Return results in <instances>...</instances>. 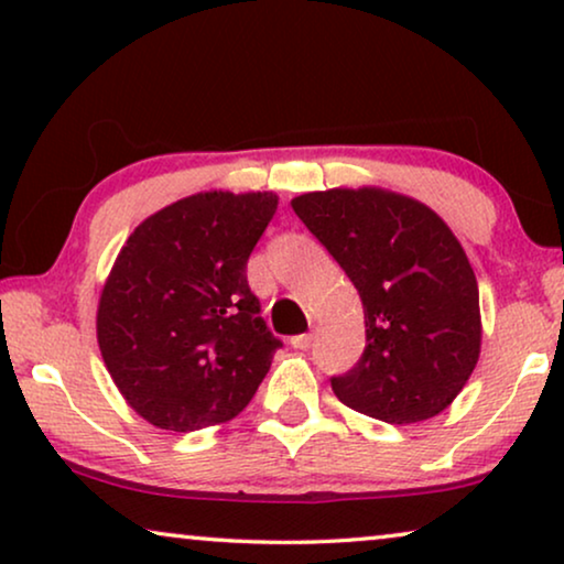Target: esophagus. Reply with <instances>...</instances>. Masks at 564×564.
<instances>
[{
    "instance_id": "34e87169",
    "label": "esophagus",
    "mask_w": 564,
    "mask_h": 564,
    "mask_svg": "<svg viewBox=\"0 0 564 564\" xmlns=\"http://www.w3.org/2000/svg\"><path fill=\"white\" fill-rule=\"evenodd\" d=\"M292 346H295V349H300V351H307L313 346V334L295 336V338H292Z\"/></svg>"
}]
</instances>
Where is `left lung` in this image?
Here are the masks:
<instances>
[{
	"instance_id": "8db88e82",
	"label": "left lung",
	"mask_w": 564,
	"mask_h": 564,
	"mask_svg": "<svg viewBox=\"0 0 564 564\" xmlns=\"http://www.w3.org/2000/svg\"><path fill=\"white\" fill-rule=\"evenodd\" d=\"M292 210L354 282L367 346L334 377L344 405L419 423L452 405L480 359V292L452 228L419 199L382 187H334Z\"/></svg>"
}]
</instances>
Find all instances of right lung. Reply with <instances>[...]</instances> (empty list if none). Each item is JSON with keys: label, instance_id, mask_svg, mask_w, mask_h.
Listing matches in <instances>:
<instances>
[{"label": "right lung", "instance_id": "add662e5", "mask_svg": "<svg viewBox=\"0 0 564 564\" xmlns=\"http://www.w3.org/2000/svg\"><path fill=\"white\" fill-rule=\"evenodd\" d=\"M274 192H197L138 226L99 292L97 344L126 403L166 431L236 419L280 338L259 318L246 261Z\"/></svg>", "mask_w": 564, "mask_h": 564}]
</instances>
